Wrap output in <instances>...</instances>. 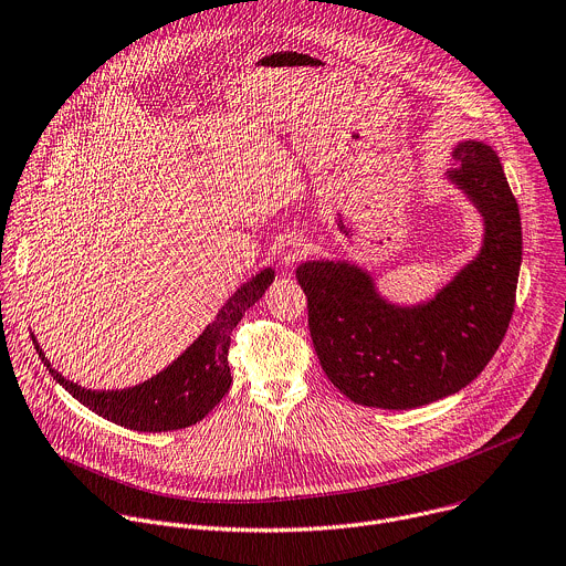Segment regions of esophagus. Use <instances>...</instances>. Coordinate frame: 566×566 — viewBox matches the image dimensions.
Listing matches in <instances>:
<instances>
[{"label": "esophagus", "mask_w": 566, "mask_h": 566, "mask_svg": "<svg viewBox=\"0 0 566 566\" xmlns=\"http://www.w3.org/2000/svg\"><path fill=\"white\" fill-rule=\"evenodd\" d=\"M303 256H307V243H305V239H301V237H287L283 243H281V250H279V261H281V265H285V268H292V265H296Z\"/></svg>", "instance_id": "34e87169"}]
</instances>
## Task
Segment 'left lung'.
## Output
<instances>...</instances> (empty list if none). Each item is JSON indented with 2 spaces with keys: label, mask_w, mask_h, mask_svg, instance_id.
Listing matches in <instances>:
<instances>
[{
  "label": "left lung",
  "mask_w": 566,
  "mask_h": 566,
  "mask_svg": "<svg viewBox=\"0 0 566 566\" xmlns=\"http://www.w3.org/2000/svg\"><path fill=\"white\" fill-rule=\"evenodd\" d=\"M446 180L484 222L482 248L434 296L399 305L353 261L296 268L307 323L327 379L370 408L408 410L455 395L493 359L506 334L522 265V222L493 147L462 140Z\"/></svg>",
  "instance_id": "8db88e82"
}]
</instances>
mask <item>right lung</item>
Segmentation results:
<instances>
[{"label":"right lung","mask_w":566,"mask_h":566,"mask_svg":"<svg viewBox=\"0 0 566 566\" xmlns=\"http://www.w3.org/2000/svg\"><path fill=\"white\" fill-rule=\"evenodd\" d=\"M274 281V270L265 268L243 283L224 303L216 318L202 329L196 342L151 379L123 390H91L69 381L57 373L35 334V350L49 375L95 415L140 432H167L187 428L213 410L230 390L232 373L228 364L232 329L243 314L265 294Z\"/></svg>","instance_id":"add662e5"}]
</instances>
